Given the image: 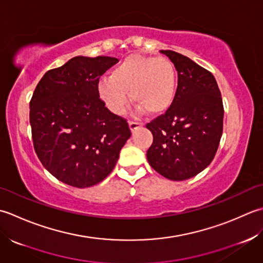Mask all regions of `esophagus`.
I'll list each match as a JSON object with an SVG mask.
<instances>
[{
    "mask_svg": "<svg viewBox=\"0 0 263 263\" xmlns=\"http://www.w3.org/2000/svg\"><path fill=\"white\" fill-rule=\"evenodd\" d=\"M129 127L132 132H135L137 128L142 127V124H139V122H136V121H129Z\"/></svg>",
    "mask_w": 263,
    "mask_h": 263,
    "instance_id": "1",
    "label": "esophagus"
}]
</instances>
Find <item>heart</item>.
Masks as SVG:
<instances>
[{"mask_svg":"<svg viewBox=\"0 0 263 263\" xmlns=\"http://www.w3.org/2000/svg\"><path fill=\"white\" fill-rule=\"evenodd\" d=\"M177 89V72L167 58L134 54L124 59L109 78L99 83V94L116 115H122L132 100L137 103V114L148 111L160 115L173 104Z\"/></svg>","mask_w":263,"mask_h":263,"instance_id":"heart-1","label":"heart"}]
</instances>
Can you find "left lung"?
Listing matches in <instances>:
<instances>
[{"label":"left lung","instance_id":"1","mask_svg":"<svg viewBox=\"0 0 263 263\" xmlns=\"http://www.w3.org/2000/svg\"><path fill=\"white\" fill-rule=\"evenodd\" d=\"M178 71V86L165 114L146 125L153 134L149 165L170 180L200 174L214 158L223 126L221 93L213 74L180 53L160 51Z\"/></svg>","mask_w":263,"mask_h":263}]
</instances>
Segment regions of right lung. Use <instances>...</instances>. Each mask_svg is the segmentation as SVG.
I'll list each match as a JSON object with an SVG mask.
<instances>
[{
  "instance_id": "obj_1",
  "label": "right lung",
  "mask_w": 263,
  "mask_h": 263,
  "mask_svg": "<svg viewBox=\"0 0 263 263\" xmlns=\"http://www.w3.org/2000/svg\"><path fill=\"white\" fill-rule=\"evenodd\" d=\"M111 57H74L42 77L30 100L35 152L51 175L78 189L99 184L112 170L132 133L100 99Z\"/></svg>"
}]
</instances>
